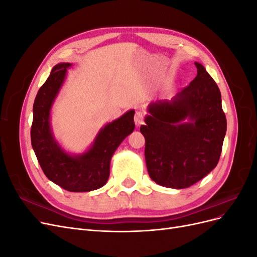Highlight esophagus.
<instances>
[{"label": "esophagus", "mask_w": 257, "mask_h": 257, "mask_svg": "<svg viewBox=\"0 0 257 257\" xmlns=\"http://www.w3.org/2000/svg\"><path fill=\"white\" fill-rule=\"evenodd\" d=\"M144 116H145V114H144L143 111H137V112L135 113L134 120H135L136 126H139V125H141V124L144 123Z\"/></svg>", "instance_id": "obj_1"}]
</instances>
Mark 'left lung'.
<instances>
[{"label":"left lung","mask_w":257,"mask_h":257,"mask_svg":"<svg viewBox=\"0 0 257 257\" xmlns=\"http://www.w3.org/2000/svg\"><path fill=\"white\" fill-rule=\"evenodd\" d=\"M197 76L170 99L148 106L145 125V158L150 178L172 189L198 182L219 162L226 116L221 92L198 62Z\"/></svg>","instance_id":"8db88e82"}]
</instances>
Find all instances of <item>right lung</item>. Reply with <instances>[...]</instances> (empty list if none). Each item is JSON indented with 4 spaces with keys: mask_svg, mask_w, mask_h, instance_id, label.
I'll return each mask as SVG.
<instances>
[{
    "mask_svg": "<svg viewBox=\"0 0 257 257\" xmlns=\"http://www.w3.org/2000/svg\"><path fill=\"white\" fill-rule=\"evenodd\" d=\"M71 66V63L53 66L47 80L38 90L33 105L31 143L44 174L50 181L69 192H90L106 184L114 151L135 128V110L131 109L107 123L83 153L66 152L53 136L50 112L65 81L67 68Z\"/></svg>",
    "mask_w": 257,
    "mask_h": 257,
    "instance_id": "add662e5",
    "label": "right lung"
}]
</instances>
